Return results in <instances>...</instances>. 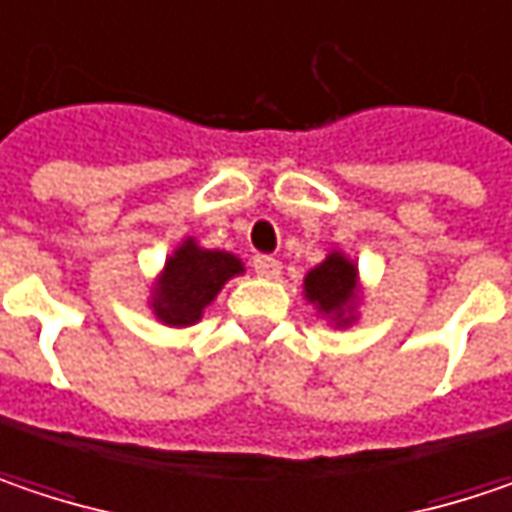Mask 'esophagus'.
Masks as SVG:
<instances>
[{
	"mask_svg": "<svg viewBox=\"0 0 512 512\" xmlns=\"http://www.w3.org/2000/svg\"><path fill=\"white\" fill-rule=\"evenodd\" d=\"M252 266L260 278H278V272H281V260H275L272 255H255Z\"/></svg>",
	"mask_w": 512,
	"mask_h": 512,
	"instance_id": "1",
	"label": "esophagus"
}]
</instances>
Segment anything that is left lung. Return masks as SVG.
<instances>
[{"instance_id":"left-lung-1","label":"left lung","mask_w":512,"mask_h":512,"mask_svg":"<svg viewBox=\"0 0 512 512\" xmlns=\"http://www.w3.org/2000/svg\"><path fill=\"white\" fill-rule=\"evenodd\" d=\"M304 292L316 304L318 313L345 327L353 321V307H356V266L342 252H333L324 263L307 272Z\"/></svg>"}]
</instances>
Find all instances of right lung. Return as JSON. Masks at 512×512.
Listing matches in <instances>:
<instances>
[{
    "mask_svg": "<svg viewBox=\"0 0 512 512\" xmlns=\"http://www.w3.org/2000/svg\"><path fill=\"white\" fill-rule=\"evenodd\" d=\"M243 263L228 252L199 249L185 240L167 257L165 272L153 292V313L170 327H188L202 316V310L217 298L228 278L240 275Z\"/></svg>",
    "mask_w": 512,
    "mask_h": 512,
    "instance_id": "right-lung-1",
    "label": "right lung"
}]
</instances>
